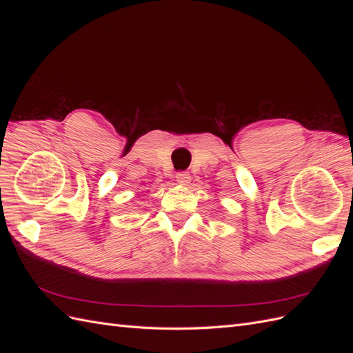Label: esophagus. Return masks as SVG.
Here are the masks:
<instances>
[{
    "label": "esophagus",
    "instance_id": "1",
    "mask_svg": "<svg viewBox=\"0 0 353 353\" xmlns=\"http://www.w3.org/2000/svg\"><path fill=\"white\" fill-rule=\"evenodd\" d=\"M175 178H176V183H178L179 185H183V187L188 185L190 181H191V176H190L188 172H178Z\"/></svg>",
    "mask_w": 353,
    "mask_h": 353
}]
</instances>
